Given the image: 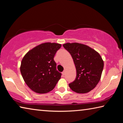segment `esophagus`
I'll return each mask as SVG.
<instances>
[{
    "instance_id": "34e87169",
    "label": "esophagus",
    "mask_w": 123,
    "mask_h": 123,
    "mask_svg": "<svg viewBox=\"0 0 123 123\" xmlns=\"http://www.w3.org/2000/svg\"><path fill=\"white\" fill-rule=\"evenodd\" d=\"M62 75H65V70H64V71L62 72Z\"/></svg>"
}]
</instances>
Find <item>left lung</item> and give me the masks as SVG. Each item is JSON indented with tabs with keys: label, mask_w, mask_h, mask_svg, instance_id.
Wrapping results in <instances>:
<instances>
[{
	"label": "left lung",
	"mask_w": 123,
	"mask_h": 123,
	"mask_svg": "<svg viewBox=\"0 0 123 123\" xmlns=\"http://www.w3.org/2000/svg\"><path fill=\"white\" fill-rule=\"evenodd\" d=\"M63 47L70 54L76 70V77L69 84L72 91L86 93L94 88L101 79L104 61L101 56L88 45L67 43Z\"/></svg>",
	"instance_id": "obj_1"
}]
</instances>
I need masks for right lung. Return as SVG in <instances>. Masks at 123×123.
<instances>
[{"label":"right lung","instance_id":"add662e5","mask_svg":"<svg viewBox=\"0 0 123 123\" xmlns=\"http://www.w3.org/2000/svg\"><path fill=\"white\" fill-rule=\"evenodd\" d=\"M61 44L46 42L31 49L23 58L20 73L25 84L37 93L53 90L61 77L54 57Z\"/></svg>","mask_w":123,"mask_h":123}]
</instances>
